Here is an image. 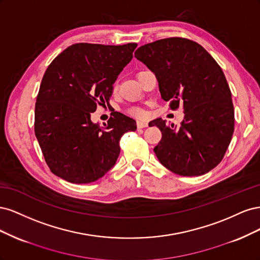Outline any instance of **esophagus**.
Segmentation results:
<instances>
[{"mask_svg":"<svg viewBox=\"0 0 260 260\" xmlns=\"http://www.w3.org/2000/svg\"><path fill=\"white\" fill-rule=\"evenodd\" d=\"M137 125H138V128L139 129H142V128H145V127H147V125H148V123L146 122V121H138L137 122Z\"/></svg>","mask_w":260,"mask_h":260,"instance_id":"34e87169","label":"esophagus"}]
</instances>
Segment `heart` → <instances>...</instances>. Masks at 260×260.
<instances>
[{"mask_svg": "<svg viewBox=\"0 0 260 260\" xmlns=\"http://www.w3.org/2000/svg\"><path fill=\"white\" fill-rule=\"evenodd\" d=\"M129 114L132 115V116H135V117H138V118H141V117L144 116V112L142 111V109L137 108V107L131 108L129 111Z\"/></svg>", "mask_w": 260, "mask_h": 260, "instance_id": "obj_1", "label": "heart"}]
</instances>
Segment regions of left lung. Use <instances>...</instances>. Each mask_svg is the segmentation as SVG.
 Here are the masks:
<instances>
[{
  "instance_id": "obj_1",
  "label": "left lung",
  "mask_w": 260,
  "mask_h": 260,
  "mask_svg": "<svg viewBox=\"0 0 260 260\" xmlns=\"http://www.w3.org/2000/svg\"><path fill=\"white\" fill-rule=\"evenodd\" d=\"M135 57L156 75L161 99L181 105L180 128L161 118L149 122L161 131L157 158L179 176H202L222 160L234 131L231 91L222 69L202 45L167 38L140 46Z\"/></svg>"
}]
</instances>
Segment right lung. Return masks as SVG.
Instances as JSON below:
<instances>
[{
    "instance_id": "add662e5",
    "label": "right lung",
    "mask_w": 260,
    "mask_h": 260,
    "mask_svg": "<svg viewBox=\"0 0 260 260\" xmlns=\"http://www.w3.org/2000/svg\"><path fill=\"white\" fill-rule=\"evenodd\" d=\"M137 46L73 44L46 69L37 96L35 133L55 176L90 183L116 164L121 137L136 131L137 122L115 112L101 128L91 121V113L108 104L113 84Z\"/></svg>"
}]
</instances>
